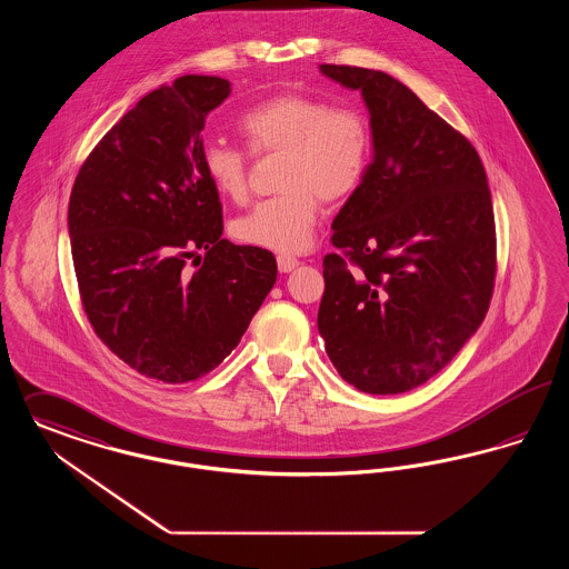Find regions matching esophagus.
Instances as JSON below:
<instances>
[{
  "label": "esophagus",
  "instance_id": "34e87169",
  "mask_svg": "<svg viewBox=\"0 0 569 569\" xmlns=\"http://www.w3.org/2000/svg\"><path fill=\"white\" fill-rule=\"evenodd\" d=\"M298 267V260L292 256H277V269L279 273H292Z\"/></svg>",
  "mask_w": 569,
  "mask_h": 569
}]
</instances>
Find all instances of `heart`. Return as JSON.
I'll use <instances>...</instances> for the list:
<instances>
[{
    "label": "heart",
    "instance_id": "1",
    "mask_svg": "<svg viewBox=\"0 0 569 569\" xmlns=\"http://www.w3.org/2000/svg\"><path fill=\"white\" fill-rule=\"evenodd\" d=\"M239 131L251 154H283V160L277 178L281 192L237 218L230 227L232 237L260 250H307L321 199L341 203L365 182L372 154L365 116L309 94L286 92L248 110L239 118ZM201 162L220 197L241 201L248 194L250 162L241 150L211 139L201 150Z\"/></svg>",
    "mask_w": 569,
    "mask_h": 569
}]
</instances>
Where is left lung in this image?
I'll return each mask as SVG.
<instances>
[{"mask_svg": "<svg viewBox=\"0 0 569 569\" xmlns=\"http://www.w3.org/2000/svg\"><path fill=\"white\" fill-rule=\"evenodd\" d=\"M370 114L372 162L332 222L318 328L349 386L405 393L470 341L496 279V222L472 143L396 78L319 66Z\"/></svg>", "mask_w": 569, "mask_h": 569, "instance_id": "1", "label": "left lung"}]
</instances>
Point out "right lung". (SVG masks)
<instances>
[{"instance_id": "right-lung-1", "label": "right lung", "mask_w": 569, "mask_h": 569, "mask_svg": "<svg viewBox=\"0 0 569 569\" xmlns=\"http://www.w3.org/2000/svg\"><path fill=\"white\" fill-rule=\"evenodd\" d=\"M228 94L224 78L194 73L146 94L97 143L69 197L87 318L124 365L162 383L220 365L277 279L271 251L222 239L204 176V120Z\"/></svg>"}]
</instances>
